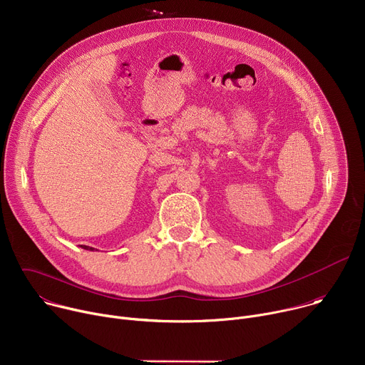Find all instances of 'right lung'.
<instances>
[{"instance_id": "1", "label": "right lung", "mask_w": 365, "mask_h": 365, "mask_svg": "<svg viewBox=\"0 0 365 365\" xmlns=\"http://www.w3.org/2000/svg\"><path fill=\"white\" fill-rule=\"evenodd\" d=\"M82 248H85V250H89V251H93L95 248H92V247H88V245H81Z\"/></svg>"}]
</instances>
